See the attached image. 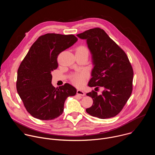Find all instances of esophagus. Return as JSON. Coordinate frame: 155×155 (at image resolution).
<instances>
[{
  "mask_svg": "<svg viewBox=\"0 0 155 155\" xmlns=\"http://www.w3.org/2000/svg\"><path fill=\"white\" fill-rule=\"evenodd\" d=\"M77 94H78V95H80V96H83L85 95L84 91H83L82 90H78L77 91Z\"/></svg>",
  "mask_w": 155,
  "mask_h": 155,
  "instance_id": "obj_1",
  "label": "esophagus"
}]
</instances>
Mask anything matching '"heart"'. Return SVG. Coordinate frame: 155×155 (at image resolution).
Instances as JSON below:
<instances>
[{"label": "heart", "mask_w": 155, "mask_h": 155, "mask_svg": "<svg viewBox=\"0 0 155 155\" xmlns=\"http://www.w3.org/2000/svg\"><path fill=\"white\" fill-rule=\"evenodd\" d=\"M75 50L76 53H84L88 54V53H89V50H88L87 48L84 45H80L77 47ZM86 78V75L84 73H77L72 76V80L75 85H77L78 87H81L85 83Z\"/></svg>", "instance_id": "b5f03b06"}]
</instances>
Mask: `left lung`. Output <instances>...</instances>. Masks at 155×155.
<instances>
[{"mask_svg":"<svg viewBox=\"0 0 155 155\" xmlns=\"http://www.w3.org/2000/svg\"><path fill=\"white\" fill-rule=\"evenodd\" d=\"M77 35L86 40L93 56L94 67L88 86L105 89L101 95L93 90L86 94L92 97L93 104L86 111L101 119L114 117L121 111L132 91L134 72L128 57L99 28Z\"/></svg>","mask_w":155,"mask_h":155,"instance_id":"1","label":"left lung"}]
</instances>
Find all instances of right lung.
I'll return each mask as SVG.
<instances>
[{
	"instance_id": "1",
	"label": "right lung",
	"mask_w": 155,
	"mask_h": 155,
	"mask_svg": "<svg viewBox=\"0 0 155 155\" xmlns=\"http://www.w3.org/2000/svg\"><path fill=\"white\" fill-rule=\"evenodd\" d=\"M78 38L72 34L48 33L32 44L18 70L16 90L27 111L40 120H51L64 111L65 101L76 94L69 83L59 88L51 84V72L58 68L57 58Z\"/></svg>"
}]
</instances>
